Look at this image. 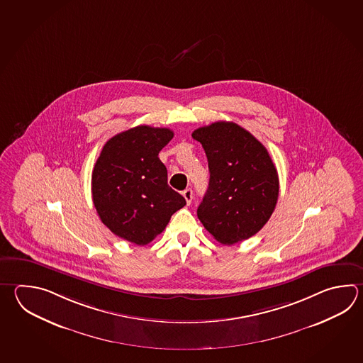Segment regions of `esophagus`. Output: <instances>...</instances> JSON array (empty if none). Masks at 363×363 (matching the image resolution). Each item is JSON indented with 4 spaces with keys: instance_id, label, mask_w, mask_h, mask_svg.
Here are the masks:
<instances>
[{
    "instance_id": "34e87169",
    "label": "esophagus",
    "mask_w": 363,
    "mask_h": 363,
    "mask_svg": "<svg viewBox=\"0 0 363 363\" xmlns=\"http://www.w3.org/2000/svg\"><path fill=\"white\" fill-rule=\"evenodd\" d=\"M182 195H184V198H185L186 203H187V204H190V203L193 201L194 194L191 189H186L185 191L182 193Z\"/></svg>"
}]
</instances>
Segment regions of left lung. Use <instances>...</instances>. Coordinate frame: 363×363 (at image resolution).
I'll return each instance as SVG.
<instances>
[{"label":"left lung","mask_w":363,"mask_h":363,"mask_svg":"<svg viewBox=\"0 0 363 363\" xmlns=\"http://www.w3.org/2000/svg\"><path fill=\"white\" fill-rule=\"evenodd\" d=\"M193 138L206 151L211 174L198 207L200 222L222 245L255 235L269 221L279 195L278 172L267 148L233 121L201 126Z\"/></svg>","instance_id":"obj_1"}]
</instances>
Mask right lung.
<instances>
[{"mask_svg": "<svg viewBox=\"0 0 363 363\" xmlns=\"http://www.w3.org/2000/svg\"><path fill=\"white\" fill-rule=\"evenodd\" d=\"M173 138L168 128L138 125L106 142L91 174L93 203L101 221L118 237L148 245L186 206L168 186L160 150Z\"/></svg>", "mask_w": 363, "mask_h": 363, "instance_id": "add662e5", "label": "right lung"}]
</instances>
